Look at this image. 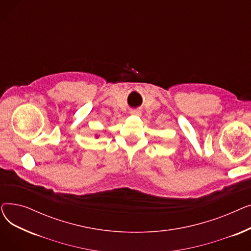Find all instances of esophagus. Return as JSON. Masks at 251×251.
Listing matches in <instances>:
<instances>
[{
  "mask_svg": "<svg viewBox=\"0 0 251 251\" xmlns=\"http://www.w3.org/2000/svg\"><path fill=\"white\" fill-rule=\"evenodd\" d=\"M130 114L132 115V116H134V117H139V116L141 115V113H140L139 111H137V110H133V111H131V112H130Z\"/></svg>",
  "mask_w": 251,
  "mask_h": 251,
  "instance_id": "1",
  "label": "esophagus"
}]
</instances>
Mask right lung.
<instances>
[{
	"label": "right lung",
	"instance_id": "1",
	"mask_svg": "<svg viewBox=\"0 0 251 251\" xmlns=\"http://www.w3.org/2000/svg\"><path fill=\"white\" fill-rule=\"evenodd\" d=\"M96 136H97V137H99V136H98V135H96Z\"/></svg>",
	"mask_w": 251,
	"mask_h": 251
}]
</instances>
